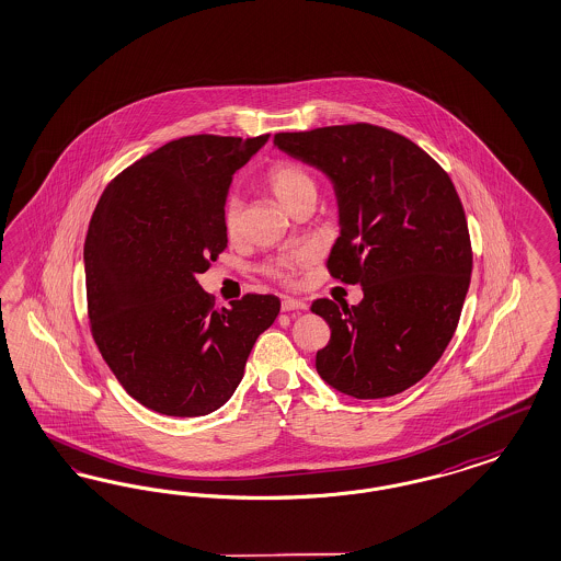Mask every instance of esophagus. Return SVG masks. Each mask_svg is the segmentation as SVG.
<instances>
[{
  "mask_svg": "<svg viewBox=\"0 0 561 561\" xmlns=\"http://www.w3.org/2000/svg\"><path fill=\"white\" fill-rule=\"evenodd\" d=\"M282 310L291 312V310H307V302L298 300V298H284L282 300Z\"/></svg>",
  "mask_w": 561,
  "mask_h": 561,
  "instance_id": "34e87169",
  "label": "esophagus"
}]
</instances>
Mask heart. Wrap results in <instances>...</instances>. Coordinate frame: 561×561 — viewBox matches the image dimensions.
I'll return each mask as SVG.
<instances>
[{
	"mask_svg": "<svg viewBox=\"0 0 561 561\" xmlns=\"http://www.w3.org/2000/svg\"><path fill=\"white\" fill-rule=\"evenodd\" d=\"M265 184L271 193L277 196V201L290 211L302 198L317 194V182L312 174L302 163L291 159H279L271 163L270 170L265 172ZM221 224L230 238H236L242 232V203L238 196L230 194L226 198L224 211H221ZM310 261H312V252L305 249L282 252L277 256L267 259L261 265V271L279 284H291L296 279L298 270L307 267Z\"/></svg>",
	"mask_w": 561,
	"mask_h": 561,
	"instance_id": "obj_1",
	"label": "heart"
}]
</instances>
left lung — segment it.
Instances as JSON below:
<instances>
[{"label":"left lung","instance_id":"left-lung-1","mask_svg":"<svg viewBox=\"0 0 561 561\" xmlns=\"http://www.w3.org/2000/svg\"><path fill=\"white\" fill-rule=\"evenodd\" d=\"M273 145L333 182L340 238L328 270L365 291L350 309L329 298L310 305L331 329L317 373L358 400L419 383L454 337L472 273L451 178L407 136L365 122L279 133Z\"/></svg>","mask_w":561,"mask_h":561}]
</instances>
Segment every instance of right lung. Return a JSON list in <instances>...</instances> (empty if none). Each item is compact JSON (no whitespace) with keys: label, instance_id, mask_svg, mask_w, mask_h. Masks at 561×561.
<instances>
[{"label":"right lung","instance_id":"obj_1","mask_svg":"<svg viewBox=\"0 0 561 561\" xmlns=\"http://www.w3.org/2000/svg\"><path fill=\"white\" fill-rule=\"evenodd\" d=\"M267 138L172 140L119 172L91 217L84 275L93 340L119 386L159 414L224 407L279 312L273 294L215 309L196 282L228 247L221 211L233 172Z\"/></svg>","mask_w":561,"mask_h":561}]
</instances>
